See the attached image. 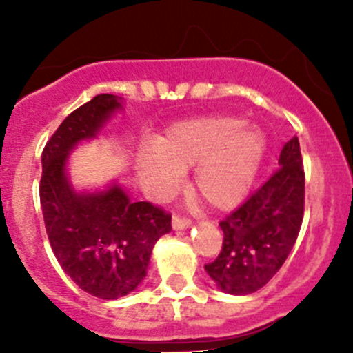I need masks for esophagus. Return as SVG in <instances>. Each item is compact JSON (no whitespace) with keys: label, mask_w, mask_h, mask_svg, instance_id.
<instances>
[{"label":"esophagus","mask_w":353,"mask_h":353,"mask_svg":"<svg viewBox=\"0 0 353 353\" xmlns=\"http://www.w3.org/2000/svg\"><path fill=\"white\" fill-rule=\"evenodd\" d=\"M191 225V220L186 219L183 215H174L172 216V227L174 229H186Z\"/></svg>","instance_id":"esophagus-1"}]
</instances>
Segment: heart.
Masks as SVG:
<instances>
[{
  "label": "heart",
  "mask_w": 353,
  "mask_h": 353,
  "mask_svg": "<svg viewBox=\"0 0 353 353\" xmlns=\"http://www.w3.org/2000/svg\"><path fill=\"white\" fill-rule=\"evenodd\" d=\"M266 152L261 130L239 116L186 121L157 141V150L140 157V172L157 194L179 183L181 172L196 167L194 194L212 208L227 210L244 198Z\"/></svg>",
  "instance_id": "1"
}]
</instances>
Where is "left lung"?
<instances>
[{
	"mask_svg": "<svg viewBox=\"0 0 353 353\" xmlns=\"http://www.w3.org/2000/svg\"><path fill=\"white\" fill-rule=\"evenodd\" d=\"M279 163V169L219 223L222 249L205 270L227 294L245 295L265 287L297 241L305 199L297 137L283 145Z\"/></svg>",
	"mask_w": 353,
	"mask_h": 353,
	"instance_id": "8db88e82",
	"label": "left lung"
}]
</instances>
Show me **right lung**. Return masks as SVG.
Returning <instances> with one entry per match:
<instances>
[{"mask_svg": "<svg viewBox=\"0 0 353 353\" xmlns=\"http://www.w3.org/2000/svg\"><path fill=\"white\" fill-rule=\"evenodd\" d=\"M121 102L95 95L59 124L42 150L39 184L46 232L56 259L81 290L112 301L133 292L147 276L154 244L170 232V215L150 201H131L119 186L77 194L68 184L66 157L97 134Z\"/></svg>", "mask_w": 353, "mask_h": 353, "instance_id": "obj_1", "label": "right lung"}]
</instances>
